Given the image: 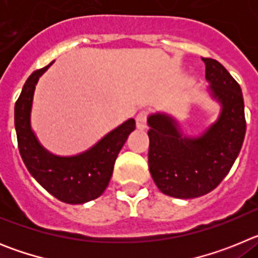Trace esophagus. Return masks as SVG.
<instances>
[{"mask_svg": "<svg viewBox=\"0 0 258 258\" xmlns=\"http://www.w3.org/2000/svg\"><path fill=\"white\" fill-rule=\"evenodd\" d=\"M136 122L138 129H145V127L147 126V112H146V111H141V112L137 115Z\"/></svg>", "mask_w": 258, "mask_h": 258, "instance_id": "esophagus-1", "label": "esophagus"}]
</instances>
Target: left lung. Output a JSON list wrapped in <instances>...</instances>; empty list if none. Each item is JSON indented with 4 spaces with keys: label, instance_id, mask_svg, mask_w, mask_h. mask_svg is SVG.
<instances>
[{
    "label": "left lung",
    "instance_id": "left-lung-1",
    "mask_svg": "<svg viewBox=\"0 0 258 258\" xmlns=\"http://www.w3.org/2000/svg\"><path fill=\"white\" fill-rule=\"evenodd\" d=\"M202 59L209 95L221 106L217 120L200 136L187 137L169 113L147 117L150 173L161 192L178 199L203 197L217 187L240 152L247 127L239 84L220 61Z\"/></svg>",
    "mask_w": 258,
    "mask_h": 258
}]
</instances>
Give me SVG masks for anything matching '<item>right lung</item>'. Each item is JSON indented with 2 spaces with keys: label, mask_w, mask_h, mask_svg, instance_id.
Wrapping results in <instances>:
<instances>
[{
  "label": "right lung",
  "mask_w": 258,
  "mask_h": 258,
  "mask_svg": "<svg viewBox=\"0 0 258 258\" xmlns=\"http://www.w3.org/2000/svg\"><path fill=\"white\" fill-rule=\"evenodd\" d=\"M52 63L35 71L27 79L15 103L18 147L28 172L47 192L68 204H84L101 197L107 188L116 157L136 129V120L127 118L81 154L58 156L47 151L32 131L31 112L38 79Z\"/></svg>",
  "instance_id": "add662e5"
}]
</instances>
